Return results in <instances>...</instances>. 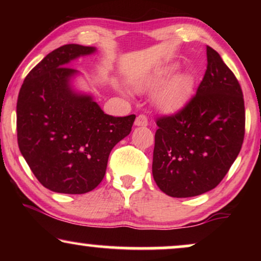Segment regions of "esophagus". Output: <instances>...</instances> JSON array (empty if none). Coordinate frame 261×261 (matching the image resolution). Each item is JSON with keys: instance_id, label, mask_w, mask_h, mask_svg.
I'll return each instance as SVG.
<instances>
[{"instance_id": "34e87169", "label": "esophagus", "mask_w": 261, "mask_h": 261, "mask_svg": "<svg viewBox=\"0 0 261 261\" xmlns=\"http://www.w3.org/2000/svg\"><path fill=\"white\" fill-rule=\"evenodd\" d=\"M148 124V119L146 115H139L137 116V119H135V126H141V127H145Z\"/></svg>"}]
</instances>
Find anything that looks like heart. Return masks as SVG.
Wrapping results in <instances>:
<instances>
[{
  "label": "heart",
  "instance_id": "obj_1",
  "mask_svg": "<svg viewBox=\"0 0 261 261\" xmlns=\"http://www.w3.org/2000/svg\"><path fill=\"white\" fill-rule=\"evenodd\" d=\"M177 66L174 64L163 66L156 70L152 76L138 85L140 90H152L166 83V81L176 72ZM191 92V78L188 74H178L167 82L155 95V105L166 113H174L187 105Z\"/></svg>",
  "mask_w": 261,
  "mask_h": 261
}]
</instances>
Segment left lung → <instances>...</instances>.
Here are the masks:
<instances>
[{
	"label": "left lung",
	"mask_w": 261,
	"mask_h": 261,
	"mask_svg": "<svg viewBox=\"0 0 261 261\" xmlns=\"http://www.w3.org/2000/svg\"><path fill=\"white\" fill-rule=\"evenodd\" d=\"M196 95L176 114L156 119L152 173L171 197H192L221 183L245 137L240 84L215 49Z\"/></svg>",
	"instance_id": "left-lung-1"
}]
</instances>
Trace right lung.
I'll return each mask as SVG.
<instances>
[{
  "mask_svg": "<svg viewBox=\"0 0 261 261\" xmlns=\"http://www.w3.org/2000/svg\"><path fill=\"white\" fill-rule=\"evenodd\" d=\"M95 47L69 44L48 53L24 78L16 103L17 144L48 190L81 195L101 183L114 146L130 133L135 115H107L91 96L76 94L66 66Z\"/></svg>",
  "mask_w": 261,
  "mask_h": 261,
  "instance_id": "obj_1",
  "label": "right lung"
}]
</instances>
